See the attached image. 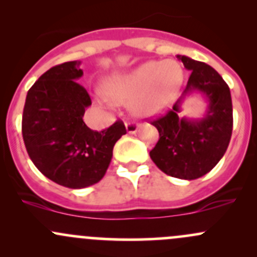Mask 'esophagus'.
<instances>
[{
  "mask_svg": "<svg viewBox=\"0 0 257 257\" xmlns=\"http://www.w3.org/2000/svg\"><path fill=\"white\" fill-rule=\"evenodd\" d=\"M138 128L139 125L137 123H134V121H126L125 123V129L129 134L137 133V132H138Z\"/></svg>",
  "mask_w": 257,
  "mask_h": 257,
  "instance_id": "34e87169",
  "label": "esophagus"
}]
</instances>
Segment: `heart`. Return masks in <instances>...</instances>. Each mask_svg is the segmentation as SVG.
<instances>
[{"label":"heart","instance_id":"heart-1","mask_svg":"<svg viewBox=\"0 0 257 257\" xmlns=\"http://www.w3.org/2000/svg\"><path fill=\"white\" fill-rule=\"evenodd\" d=\"M184 72L177 61H148L129 72L116 73L104 82L114 102H131L132 113L150 116L169 107L178 97Z\"/></svg>","mask_w":257,"mask_h":257}]
</instances>
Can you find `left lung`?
Wrapping results in <instances>:
<instances>
[{
  "mask_svg": "<svg viewBox=\"0 0 257 257\" xmlns=\"http://www.w3.org/2000/svg\"><path fill=\"white\" fill-rule=\"evenodd\" d=\"M177 57L191 73L173 109L152 121L159 141L149 154L167 175L194 180L209 173L226 152L232 133L231 94L229 85L209 64ZM191 92H200L208 102L203 118L180 115L181 103Z\"/></svg>",
  "mask_w": 257,
  "mask_h": 257,
  "instance_id": "8db88e82",
  "label": "left lung"
}]
</instances>
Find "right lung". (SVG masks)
<instances>
[{
	"label": "right lung",
	"mask_w": 257,
	"mask_h": 257,
	"mask_svg": "<svg viewBox=\"0 0 257 257\" xmlns=\"http://www.w3.org/2000/svg\"><path fill=\"white\" fill-rule=\"evenodd\" d=\"M79 61L52 67L30 88L22 115V136L33 164L45 177L69 189L98 183L107 172L113 148L126 133L123 121L95 132L83 121L92 104L77 82Z\"/></svg>",
	"instance_id": "obj_1"
}]
</instances>
